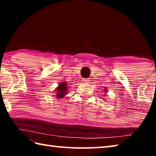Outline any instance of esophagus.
<instances>
[{"label":"esophagus","instance_id":"esophagus-1","mask_svg":"<svg viewBox=\"0 0 156 156\" xmlns=\"http://www.w3.org/2000/svg\"><path fill=\"white\" fill-rule=\"evenodd\" d=\"M89 79L88 78H83V82L84 83H89Z\"/></svg>","mask_w":156,"mask_h":156}]
</instances>
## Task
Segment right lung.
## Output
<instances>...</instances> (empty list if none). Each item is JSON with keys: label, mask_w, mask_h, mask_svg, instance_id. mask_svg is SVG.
<instances>
[{"label": "right lung", "mask_w": 156, "mask_h": 156, "mask_svg": "<svg viewBox=\"0 0 156 156\" xmlns=\"http://www.w3.org/2000/svg\"><path fill=\"white\" fill-rule=\"evenodd\" d=\"M67 83H62L59 84V87L57 88V92H56V98H62L64 97L66 94H67Z\"/></svg>", "instance_id": "add662e5"}]
</instances>
